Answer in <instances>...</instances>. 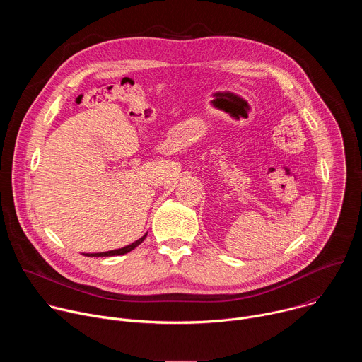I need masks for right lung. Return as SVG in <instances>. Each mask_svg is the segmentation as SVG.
I'll return each mask as SVG.
<instances>
[{
    "instance_id": "right-lung-1",
    "label": "right lung",
    "mask_w": 362,
    "mask_h": 362,
    "mask_svg": "<svg viewBox=\"0 0 362 362\" xmlns=\"http://www.w3.org/2000/svg\"><path fill=\"white\" fill-rule=\"evenodd\" d=\"M146 236H147V233L144 235V236H141L140 239H137L136 242H133L132 245H127V246H124V247H122V249H115V250H107V252H100V253H86V256H97V257H100V256H116V255H124V253H127V252H130V250H133L134 247H137L144 239H146Z\"/></svg>"
}]
</instances>
